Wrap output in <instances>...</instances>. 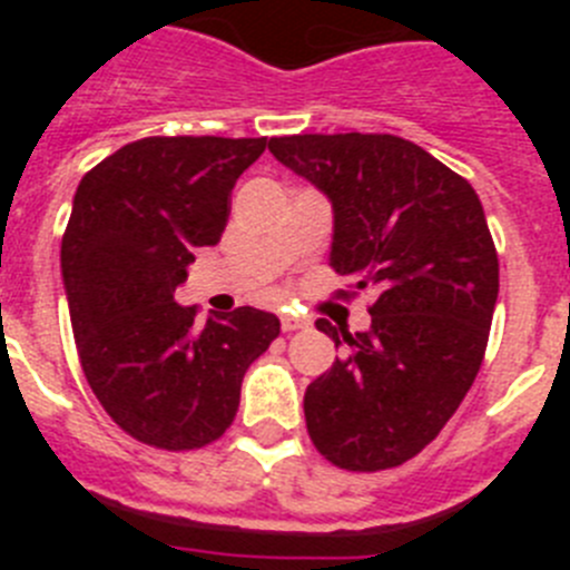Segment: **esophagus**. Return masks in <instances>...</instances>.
<instances>
[{"label":"esophagus","mask_w":570,"mask_h":570,"mask_svg":"<svg viewBox=\"0 0 570 570\" xmlns=\"http://www.w3.org/2000/svg\"><path fill=\"white\" fill-rule=\"evenodd\" d=\"M279 322H282V331H285V334L305 328V320H299V316H294V314H282Z\"/></svg>","instance_id":"obj_1"}]
</instances>
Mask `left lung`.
I'll return each mask as SVG.
<instances>
[{"instance_id":"left-lung-1","label":"left lung","mask_w":570,"mask_h":570,"mask_svg":"<svg viewBox=\"0 0 570 570\" xmlns=\"http://www.w3.org/2000/svg\"><path fill=\"white\" fill-rule=\"evenodd\" d=\"M271 154L334 203L331 268L351 299L371 291V328L316 320L345 356L305 391L311 442L336 468L414 460L456 414L485 360L500 259L468 179L394 134H299Z\"/></svg>"}]
</instances>
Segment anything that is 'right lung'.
Listing matches in <instances>:
<instances>
[{"label":"right lung","mask_w":570,"mask_h":570,"mask_svg":"<svg viewBox=\"0 0 570 570\" xmlns=\"http://www.w3.org/2000/svg\"><path fill=\"white\" fill-rule=\"evenodd\" d=\"M268 136H145L90 168L62 234L79 362L105 414L136 442L196 451L230 428L242 376L279 320L236 308L199 320L174 291L196 248L223 239L230 190Z\"/></svg>","instance_id":"obj_1"}]
</instances>
